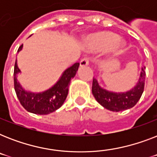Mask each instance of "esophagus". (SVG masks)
I'll return each mask as SVG.
<instances>
[{"instance_id":"1","label":"esophagus","mask_w":157,"mask_h":157,"mask_svg":"<svg viewBox=\"0 0 157 157\" xmlns=\"http://www.w3.org/2000/svg\"><path fill=\"white\" fill-rule=\"evenodd\" d=\"M80 64H81V67L87 66V65L89 64V59H88V58H87V57H86V58H83V59L81 60V62H80Z\"/></svg>"}]
</instances>
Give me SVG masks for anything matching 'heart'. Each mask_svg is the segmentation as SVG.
Returning <instances> with one entry per match:
<instances>
[{
    "mask_svg": "<svg viewBox=\"0 0 157 157\" xmlns=\"http://www.w3.org/2000/svg\"><path fill=\"white\" fill-rule=\"evenodd\" d=\"M88 45L91 50H99L105 48L120 49L124 45L117 35L110 33H101L95 34L89 38Z\"/></svg>",
    "mask_w": 157,
    "mask_h": 157,
    "instance_id": "obj_1",
    "label": "heart"
}]
</instances>
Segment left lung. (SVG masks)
<instances>
[{
  "mask_svg": "<svg viewBox=\"0 0 157 157\" xmlns=\"http://www.w3.org/2000/svg\"><path fill=\"white\" fill-rule=\"evenodd\" d=\"M144 69L145 67H142L139 80L136 86L132 90L124 93H115L106 90L101 88L97 80L94 78L92 93L97 102L106 109L112 112H121L134 107L139 102L144 92L146 76Z\"/></svg>",
  "mask_w": 157,
  "mask_h": 157,
  "instance_id": "obj_1",
  "label": "left lung"
}]
</instances>
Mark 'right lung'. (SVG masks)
<instances>
[{
	"label": "right lung",
	"mask_w": 157,
	"mask_h": 157,
	"mask_svg": "<svg viewBox=\"0 0 157 157\" xmlns=\"http://www.w3.org/2000/svg\"><path fill=\"white\" fill-rule=\"evenodd\" d=\"M22 48L23 45L19 46L18 52L22 50ZM79 66L80 63H76L66 69L58 82L47 90L40 93H33L22 88L19 82L17 81L16 75L20 72V70L18 67L16 60L13 70V83L16 95L21 105L28 112L39 115L50 114L59 109L66 99L71 80L76 76Z\"/></svg>",
	"instance_id": "right-lung-1"
}]
</instances>
